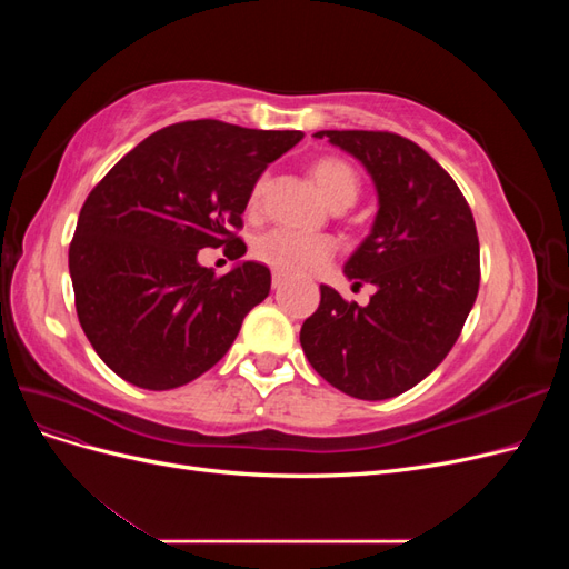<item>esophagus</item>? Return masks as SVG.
Listing matches in <instances>:
<instances>
[{"label": "esophagus", "mask_w": 569, "mask_h": 569, "mask_svg": "<svg viewBox=\"0 0 569 569\" xmlns=\"http://www.w3.org/2000/svg\"><path fill=\"white\" fill-rule=\"evenodd\" d=\"M284 284V274L272 272V289H280Z\"/></svg>", "instance_id": "esophagus-1"}]
</instances>
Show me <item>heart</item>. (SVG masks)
Returning <instances> with one entry per match:
<instances>
[{"label":"heart","mask_w":569,"mask_h":569,"mask_svg":"<svg viewBox=\"0 0 569 569\" xmlns=\"http://www.w3.org/2000/svg\"><path fill=\"white\" fill-rule=\"evenodd\" d=\"M308 178L316 184L325 203L332 211H343L356 203L360 194L358 170L341 157H318L308 163ZM268 180L261 178L249 194V211H258L266 197ZM253 253L261 263L287 278H306L322 270L335 256V242L330 239L297 237L287 232H268L258 239Z\"/></svg>","instance_id":"b5f03b06"}]
</instances>
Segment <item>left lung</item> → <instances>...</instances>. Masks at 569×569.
Returning <instances> with one entry per match:
<instances>
[{
  "instance_id": "obj_1",
  "label": "left lung",
  "mask_w": 569,
  "mask_h": 569,
  "mask_svg": "<svg viewBox=\"0 0 569 569\" xmlns=\"http://www.w3.org/2000/svg\"><path fill=\"white\" fill-rule=\"evenodd\" d=\"M363 163L377 192L370 234L343 266L375 284L368 306L320 284L301 325L308 363L339 391L382 401L422 382L453 349L479 291V239L453 178L416 142L380 130H320Z\"/></svg>"
}]
</instances>
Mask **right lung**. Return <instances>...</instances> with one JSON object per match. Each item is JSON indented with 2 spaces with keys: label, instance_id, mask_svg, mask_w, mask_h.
<instances>
[{
  "label": "right lung",
  "instance_id": "add662e5",
  "mask_svg": "<svg viewBox=\"0 0 569 569\" xmlns=\"http://www.w3.org/2000/svg\"><path fill=\"white\" fill-rule=\"evenodd\" d=\"M301 130L187 120L149 134L82 203L68 249L76 311L99 358L126 382L163 391L197 380L228 353L270 270L242 261L216 278L199 249L247 247L232 230L268 163Z\"/></svg>",
  "mask_w": 569,
  "mask_h": 569
}]
</instances>
